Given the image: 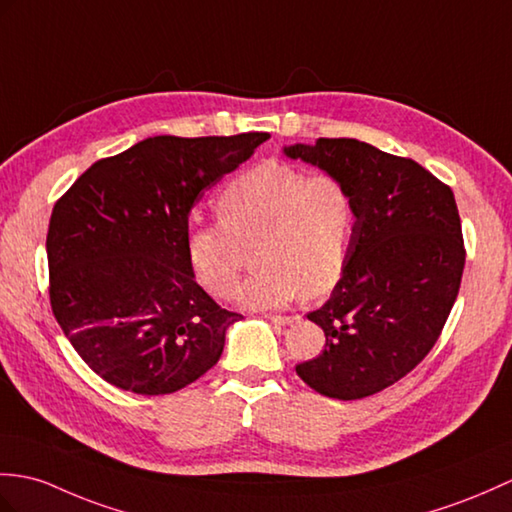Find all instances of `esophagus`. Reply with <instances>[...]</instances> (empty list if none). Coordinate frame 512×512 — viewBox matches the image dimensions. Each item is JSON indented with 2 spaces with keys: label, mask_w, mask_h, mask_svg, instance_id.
I'll use <instances>...</instances> for the list:
<instances>
[{
  "label": "esophagus",
  "mask_w": 512,
  "mask_h": 512,
  "mask_svg": "<svg viewBox=\"0 0 512 512\" xmlns=\"http://www.w3.org/2000/svg\"><path fill=\"white\" fill-rule=\"evenodd\" d=\"M268 320L270 323H275V325H279V327H285V325H292L294 323V316H268Z\"/></svg>",
  "instance_id": "esophagus-1"
}]
</instances>
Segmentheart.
I'll return each mask as SVG.
<instances>
[{
    "label": "heart",
    "mask_w": 512,
    "mask_h": 512,
    "mask_svg": "<svg viewBox=\"0 0 512 512\" xmlns=\"http://www.w3.org/2000/svg\"><path fill=\"white\" fill-rule=\"evenodd\" d=\"M220 220L192 222L185 233L187 264L202 288L229 296L253 247L257 270L235 290L255 310L285 307L296 296L327 294L347 268L355 202L340 178L307 176L266 161L235 176L218 198Z\"/></svg>",
    "instance_id": "heart-1"
}]
</instances>
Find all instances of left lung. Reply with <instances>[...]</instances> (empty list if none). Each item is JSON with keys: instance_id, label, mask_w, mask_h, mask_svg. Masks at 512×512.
<instances>
[{"instance_id": "1", "label": "left lung", "mask_w": 512, "mask_h": 512, "mask_svg": "<svg viewBox=\"0 0 512 512\" xmlns=\"http://www.w3.org/2000/svg\"><path fill=\"white\" fill-rule=\"evenodd\" d=\"M340 178L355 202L347 268L307 318L325 349L296 373L331 399H362L406 377L436 344L465 268L454 192L417 161L358 139L285 146Z\"/></svg>"}]
</instances>
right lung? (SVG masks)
<instances>
[{"label":"right lung","mask_w":512,"mask_h":512,"mask_svg":"<svg viewBox=\"0 0 512 512\" xmlns=\"http://www.w3.org/2000/svg\"><path fill=\"white\" fill-rule=\"evenodd\" d=\"M268 137H148L95 161L56 202L45 242L52 312L104 382L170 395L220 360L242 314L196 283L189 211Z\"/></svg>","instance_id":"add662e5"}]
</instances>
